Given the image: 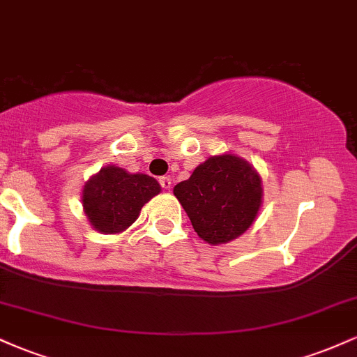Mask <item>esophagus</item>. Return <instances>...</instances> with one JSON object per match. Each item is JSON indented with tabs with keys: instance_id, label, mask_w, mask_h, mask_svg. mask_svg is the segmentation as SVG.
Instances as JSON below:
<instances>
[{
	"instance_id": "1",
	"label": "esophagus",
	"mask_w": 357,
	"mask_h": 357,
	"mask_svg": "<svg viewBox=\"0 0 357 357\" xmlns=\"http://www.w3.org/2000/svg\"><path fill=\"white\" fill-rule=\"evenodd\" d=\"M159 184H161V188H165V190H171L173 179H171L169 176H161V178H159Z\"/></svg>"
}]
</instances>
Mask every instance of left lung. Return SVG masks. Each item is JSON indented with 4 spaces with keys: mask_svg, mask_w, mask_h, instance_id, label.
<instances>
[{
    "mask_svg": "<svg viewBox=\"0 0 357 357\" xmlns=\"http://www.w3.org/2000/svg\"><path fill=\"white\" fill-rule=\"evenodd\" d=\"M174 196L199 238L227 243L252 227L261 204L260 176L231 154L206 159L190 179L174 186Z\"/></svg>",
    "mask_w": 357,
    "mask_h": 357,
    "instance_id": "obj_1",
    "label": "left lung"
}]
</instances>
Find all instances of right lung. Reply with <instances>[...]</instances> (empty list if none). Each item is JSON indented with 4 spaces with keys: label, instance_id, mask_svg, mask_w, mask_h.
<instances>
[{
    "label": "right lung",
    "instance_id": "1",
    "mask_svg": "<svg viewBox=\"0 0 357 357\" xmlns=\"http://www.w3.org/2000/svg\"><path fill=\"white\" fill-rule=\"evenodd\" d=\"M159 191L161 186L151 176L129 174L117 166H107L89 179L82 202L96 230L119 233L137 220L141 208Z\"/></svg>",
    "mask_w": 357,
    "mask_h": 357
}]
</instances>
